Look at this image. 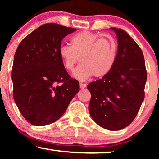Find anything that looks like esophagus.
<instances>
[{"instance_id": "34e87169", "label": "esophagus", "mask_w": 159, "mask_h": 159, "mask_svg": "<svg viewBox=\"0 0 159 159\" xmlns=\"http://www.w3.org/2000/svg\"><path fill=\"white\" fill-rule=\"evenodd\" d=\"M87 87V84H83V83H80V88L81 89H84Z\"/></svg>"}]
</instances>
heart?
Instances as JSON below:
<instances>
[{"label":"heart","instance_id":"obj_1","mask_svg":"<svg viewBox=\"0 0 159 159\" xmlns=\"http://www.w3.org/2000/svg\"><path fill=\"white\" fill-rule=\"evenodd\" d=\"M59 55L64 68L72 71L78 59L81 64L74 70V78L86 81L93 75L102 78L114 66L116 58V43L111 36H100L90 31L75 34L69 45H61Z\"/></svg>","mask_w":159,"mask_h":159}]
</instances>
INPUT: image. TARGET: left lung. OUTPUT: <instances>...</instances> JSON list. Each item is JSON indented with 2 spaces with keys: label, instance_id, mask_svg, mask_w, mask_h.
<instances>
[{
  "label": "left lung",
  "instance_id": "1",
  "mask_svg": "<svg viewBox=\"0 0 159 159\" xmlns=\"http://www.w3.org/2000/svg\"><path fill=\"white\" fill-rule=\"evenodd\" d=\"M111 29L117 37L116 61L106 75L87 86L91 93L89 112L99 126L118 131L138 114L147 74L143 52L135 41L123 29Z\"/></svg>",
  "mask_w": 159,
  "mask_h": 159
}]
</instances>
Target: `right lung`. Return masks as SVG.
<instances>
[{
  "label": "right lung",
  "mask_w": 159,
  "mask_h": 159,
  "mask_svg": "<svg viewBox=\"0 0 159 159\" xmlns=\"http://www.w3.org/2000/svg\"><path fill=\"white\" fill-rule=\"evenodd\" d=\"M75 30L45 24L16 49L12 70L13 97L21 115L32 125L43 126L57 121L79 91V83L69 75L59 55L61 41Z\"/></svg>",
  "instance_id": "add662e5"
}]
</instances>
